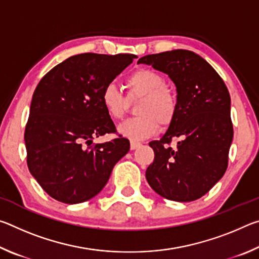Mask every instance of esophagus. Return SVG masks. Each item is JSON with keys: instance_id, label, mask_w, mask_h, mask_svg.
I'll list each match as a JSON object with an SVG mask.
<instances>
[{"instance_id": "esophagus-1", "label": "esophagus", "mask_w": 259, "mask_h": 259, "mask_svg": "<svg viewBox=\"0 0 259 259\" xmlns=\"http://www.w3.org/2000/svg\"><path fill=\"white\" fill-rule=\"evenodd\" d=\"M142 146V144L140 143H138V142H130V148L131 150H136V148H138V147H140Z\"/></svg>"}]
</instances>
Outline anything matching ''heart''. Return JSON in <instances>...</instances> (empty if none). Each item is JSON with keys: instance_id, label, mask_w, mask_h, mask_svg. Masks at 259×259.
Returning <instances> with one entry per match:
<instances>
[{"instance_id": "heart-1", "label": "heart", "mask_w": 259, "mask_h": 259, "mask_svg": "<svg viewBox=\"0 0 259 259\" xmlns=\"http://www.w3.org/2000/svg\"><path fill=\"white\" fill-rule=\"evenodd\" d=\"M128 99L140 98L136 107L138 116L126 120L119 125L121 136L133 140H142L155 135L160 123L168 126L177 116L178 100L174 91L165 85V78L153 69L140 68L126 78ZM126 99L114 83L104 87L100 102L107 115L113 120H121L128 107Z\"/></svg>"}]
</instances>
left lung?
<instances>
[{
	"label": "left lung",
	"mask_w": 259,
	"mask_h": 259,
	"mask_svg": "<svg viewBox=\"0 0 259 259\" xmlns=\"http://www.w3.org/2000/svg\"><path fill=\"white\" fill-rule=\"evenodd\" d=\"M138 64L168 74L178 100L176 119L163 137L150 143L154 161L146 170L147 182L168 200H198L224 176L229 164L233 139L229 90L211 65L193 51L147 55ZM175 137L182 138L177 149L169 146Z\"/></svg>",
	"instance_id": "1"
}]
</instances>
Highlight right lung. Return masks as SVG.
<instances>
[{
    "label": "right lung",
    "instance_id": "1",
    "mask_svg": "<svg viewBox=\"0 0 259 259\" xmlns=\"http://www.w3.org/2000/svg\"><path fill=\"white\" fill-rule=\"evenodd\" d=\"M135 55L81 54L48 72L35 89L25 129L27 165L51 198L75 204L93 199L116 162L130 150L126 138L93 144L116 133L100 102L104 87L133 63Z\"/></svg>",
    "mask_w": 259,
    "mask_h": 259
}]
</instances>
